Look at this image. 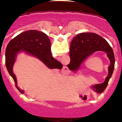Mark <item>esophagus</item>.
<instances>
[{
	"label": "esophagus",
	"mask_w": 122,
	"mask_h": 122,
	"mask_svg": "<svg viewBox=\"0 0 122 122\" xmlns=\"http://www.w3.org/2000/svg\"><path fill=\"white\" fill-rule=\"evenodd\" d=\"M63 72H64V73H67L68 71V68L66 67V66H65L63 67Z\"/></svg>",
	"instance_id": "34e87169"
}]
</instances>
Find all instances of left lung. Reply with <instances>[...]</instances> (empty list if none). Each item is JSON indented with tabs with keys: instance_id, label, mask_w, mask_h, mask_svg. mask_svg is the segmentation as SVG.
Segmentation results:
<instances>
[{
	"instance_id": "8db88e82",
	"label": "left lung",
	"mask_w": 122,
	"mask_h": 122,
	"mask_svg": "<svg viewBox=\"0 0 122 122\" xmlns=\"http://www.w3.org/2000/svg\"><path fill=\"white\" fill-rule=\"evenodd\" d=\"M98 51L106 53L111 62L108 66V76L104 82L91 86L93 91L101 93L108 86V81L114 71L115 64L112 48L104 38L94 33H82L76 35L71 43L69 53L71 61L67 66L71 71L76 72L86 58Z\"/></svg>"
}]
</instances>
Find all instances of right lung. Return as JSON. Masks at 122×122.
Listing matches in <instances>:
<instances>
[{"mask_svg":"<svg viewBox=\"0 0 122 122\" xmlns=\"http://www.w3.org/2000/svg\"><path fill=\"white\" fill-rule=\"evenodd\" d=\"M20 51H24L26 54L38 58L49 69H61L63 68L62 64L53 57L51 41L44 33L30 30L18 35L9 41L6 46L5 65L15 83V86L21 93H24V91L18 86L16 76L13 71L16 56Z\"/></svg>","mask_w":122,"mask_h":122,"instance_id":"add662e5","label":"right lung"}]
</instances>
